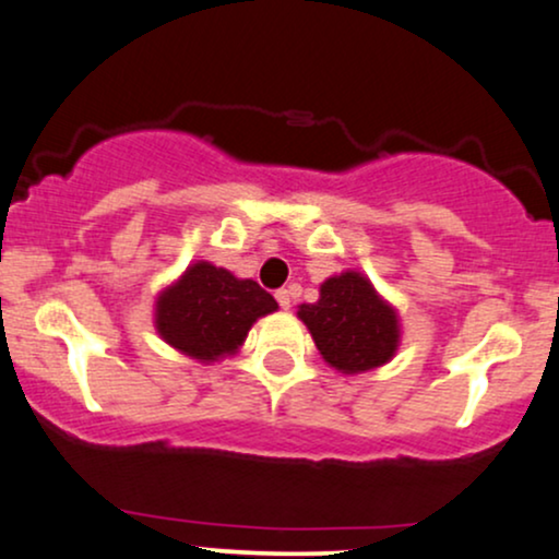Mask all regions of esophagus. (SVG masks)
I'll return each instance as SVG.
<instances>
[{
  "label": "esophagus",
  "instance_id": "34e87169",
  "mask_svg": "<svg viewBox=\"0 0 559 559\" xmlns=\"http://www.w3.org/2000/svg\"><path fill=\"white\" fill-rule=\"evenodd\" d=\"M275 301H278L281 309H288L292 307V292H288V288H278V292H275Z\"/></svg>",
  "mask_w": 559,
  "mask_h": 559
}]
</instances>
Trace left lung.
Wrapping results in <instances>:
<instances>
[{
  "label": "left lung",
  "mask_w": 559,
  "mask_h": 559,
  "mask_svg": "<svg viewBox=\"0 0 559 559\" xmlns=\"http://www.w3.org/2000/svg\"><path fill=\"white\" fill-rule=\"evenodd\" d=\"M322 359L344 374H361L393 359L401 346L399 309L359 271L331 275L314 305H299Z\"/></svg>",
  "instance_id": "1"
}]
</instances>
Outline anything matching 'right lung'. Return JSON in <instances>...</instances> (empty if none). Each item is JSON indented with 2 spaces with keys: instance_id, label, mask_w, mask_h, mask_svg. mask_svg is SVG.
<instances>
[{
  "instance_id": "add662e5",
  "label": "right lung",
  "mask_w": 559,
  "mask_h": 559,
  "mask_svg": "<svg viewBox=\"0 0 559 559\" xmlns=\"http://www.w3.org/2000/svg\"><path fill=\"white\" fill-rule=\"evenodd\" d=\"M275 309L278 301L252 278H237L226 267L198 260L160 288L153 325L179 354L211 365L237 354L254 322Z\"/></svg>"
}]
</instances>
